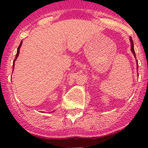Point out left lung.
Returning a JSON list of instances; mask_svg holds the SVG:
<instances>
[{"instance_id": "8db88e82", "label": "left lung", "mask_w": 148, "mask_h": 148, "mask_svg": "<svg viewBox=\"0 0 148 148\" xmlns=\"http://www.w3.org/2000/svg\"><path fill=\"white\" fill-rule=\"evenodd\" d=\"M130 42H131V52H133V55H134L135 57V50H134V47H133V42L132 38H130ZM136 62H137V69H138V62H137V61H136Z\"/></svg>"}]
</instances>
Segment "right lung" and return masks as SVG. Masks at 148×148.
<instances>
[{
  "mask_svg": "<svg viewBox=\"0 0 148 148\" xmlns=\"http://www.w3.org/2000/svg\"><path fill=\"white\" fill-rule=\"evenodd\" d=\"M21 44H22V41L21 42V43H20V44H19V47L17 48V54H16V56H15V60H13V69H14V66H15V60L17 59V57H18V56H19V49H20V48H21Z\"/></svg>",
  "mask_w": 148,
  "mask_h": 148,
  "instance_id": "add662e5",
  "label": "right lung"
}]
</instances>
